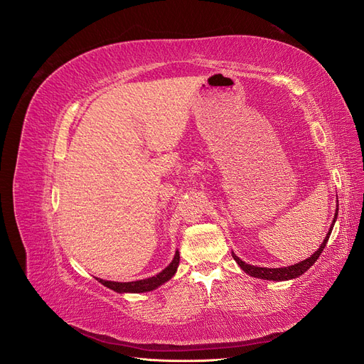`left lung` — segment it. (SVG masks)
Here are the masks:
<instances>
[{
	"label": "left lung",
	"mask_w": 364,
	"mask_h": 364,
	"mask_svg": "<svg viewBox=\"0 0 364 364\" xmlns=\"http://www.w3.org/2000/svg\"><path fill=\"white\" fill-rule=\"evenodd\" d=\"M338 203V202H337ZM337 215H338V205L336 208V214H334V220L331 226H329V230L326 232V237L323 238L322 245L318 246V249L313 253L311 257H308L306 259L301 261V262H296L293 264V266H287V267H279V269H269V267H258V266H250V264H246L243 259H240L235 253L232 252V258L237 261L238 266L241 267V270L246 272L247 274H250V277L253 278H259V279H267V281H289V279H294L297 277H301V274H304L308 269H310L313 264L317 261V258L321 257V253L323 252L328 240H329V235H331L333 232V228H334V223L337 220Z\"/></svg>",
	"instance_id": "obj_1"
}]
</instances>
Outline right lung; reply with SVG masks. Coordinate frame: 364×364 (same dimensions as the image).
<instances>
[{
  "label": "right lung",
  "instance_id": "right-lung-1",
  "mask_svg": "<svg viewBox=\"0 0 364 364\" xmlns=\"http://www.w3.org/2000/svg\"><path fill=\"white\" fill-rule=\"evenodd\" d=\"M179 250H176L174 258L171 259V262L165 267L161 273H158L156 277L151 278H146V279H139V281H132V282H117V281H105L97 278L98 282H102L105 287L111 289L117 293H146V291H151L158 287H161L162 284H165L167 281H170L176 270L179 267Z\"/></svg>",
  "mask_w": 364,
  "mask_h": 364
}]
</instances>
